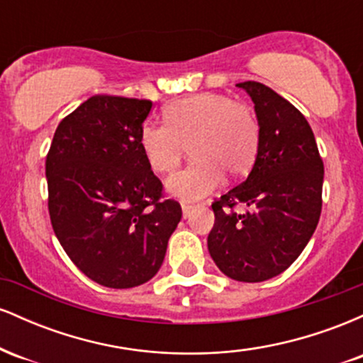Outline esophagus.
<instances>
[{
	"mask_svg": "<svg viewBox=\"0 0 363 363\" xmlns=\"http://www.w3.org/2000/svg\"><path fill=\"white\" fill-rule=\"evenodd\" d=\"M194 210V205L193 203H187V201H182V215H184V218H187L191 213H193Z\"/></svg>",
	"mask_w": 363,
	"mask_h": 363,
	"instance_id": "34e87169",
	"label": "esophagus"
}]
</instances>
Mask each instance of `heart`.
Masks as SVG:
<instances>
[{"mask_svg": "<svg viewBox=\"0 0 363 363\" xmlns=\"http://www.w3.org/2000/svg\"><path fill=\"white\" fill-rule=\"evenodd\" d=\"M164 121L141 126L140 147L158 174L174 172L189 147L191 164L167 181V191L177 198H203L220 186L223 172L242 176L256 160L261 128L245 102L203 91L169 102Z\"/></svg>", "mask_w": 363, "mask_h": 363, "instance_id": "1", "label": "heart"}]
</instances>
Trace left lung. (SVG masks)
I'll list each match as a JSON object with an SVG mask.
<instances>
[{"label":"left lung","instance_id":"8db88e82","mask_svg":"<svg viewBox=\"0 0 363 363\" xmlns=\"http://www.w3.org/2000/svg\"><path fill=\"white\" fill-rule=\"evenodd\" d=\"M251 95L261 136L244 182L211 203L208 251L237 281H264L301 256L323 208L324 164L314 133L295 106L259 82L239 83ZM244 204L245 214L235 208Z\"/></svg>","mask_w":363,"mask_h":363}]
</instances>
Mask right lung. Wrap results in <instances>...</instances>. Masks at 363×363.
I'll use <instances>...</instances> for the list:
<instances>
[{"instance_id": "obj_1", "label": "right lung", "mask_w": 363, "mask_h": 363, "mask_svg": "<svg viewBox=\"0 0 363 363\" xmlns=\"http://www.w3.org/2000/svg\"><path fill=\"white\" fill-rule=\"evenodd\" d=\"M150 109L147 99L94 95L61 121L45 158L54 234L82 273L109 289L155 277L182 216L141 152Z\"/></svg>"}]
</instances>
